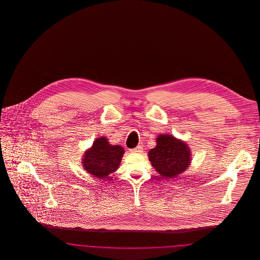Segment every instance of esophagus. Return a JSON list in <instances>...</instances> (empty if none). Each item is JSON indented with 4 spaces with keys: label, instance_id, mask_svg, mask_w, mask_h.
Here are the masks:
<instances>
[{
    "label": "esophagus",
    "instance_id": "obj_1",
    "mask_svg": "<svg viewBox=\"0 0 260 260\" xmlns=\"http://www.w3.org/2000/svg\"><path fill=\"white\" fill-rule=\"evenodd\" d=\"M131 152L132 153H141L142 152V147L139 145V146H137L136 148L132 149Z\"/></svg>",
    "mask_w": 260,
    "mask_h": 260
}]
</instances>
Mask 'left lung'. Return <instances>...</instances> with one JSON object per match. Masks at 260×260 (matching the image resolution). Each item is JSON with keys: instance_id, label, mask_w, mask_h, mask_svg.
I'll return each instance as SVG.
<instances>
[{"instance_id": "obj_1", "label": "left lung", "mask_w": 260, "mask_h": 260, "mask_svg": "<svg viewBox=\"0 0 260 260\" xmlns=\"http://www.w3.org/2000/svg\"><path fill=\"white\" fill-rule=\"evenodd\" d=\"M156 141L148 157L160 178H175L184 173L191 162V151L185 142L171 135H160Z\"/></svg>"}]
</instances>
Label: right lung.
Returning a JSON list of instances; mask_svg holds the SVG:
<instances>
[{"instance_id": "obj_1", "label": "right lung", "mask_w": 260, "mask_h": 260, "mask_svg": "<svg viewBox=\"0 0 260 260\" xmlns=\"http://www.w3.org/2000/svg\"><path fill=\"white\" fill-rule=\"evenodd\" d=\"M124 153L122 146L112 145L105 136H101L85 152L83 167L89 174L105 178L118 170Z\"/></svg>"}]
</instances>
